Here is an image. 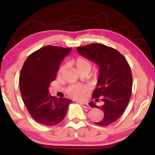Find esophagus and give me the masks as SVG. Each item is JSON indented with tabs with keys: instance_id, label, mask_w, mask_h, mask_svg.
<instances>
[{
	"instance_id": "34e87169",
	"label": "esophagus",
	"mask_w": 155,
	"mask_h": 155,
	"mask_svg": "<svg viewBox=\"0 0 155 155\" xmlns=\"http://www.w3.org/2000/svg\"><path fill=\"white\" fill-rule=\"evenodd\" d=\"M80 104L81 106H82L83 107H84V108H85V109H91V107L89 106V104H87V103H80Z\"/></svg>"
}]
</instances>
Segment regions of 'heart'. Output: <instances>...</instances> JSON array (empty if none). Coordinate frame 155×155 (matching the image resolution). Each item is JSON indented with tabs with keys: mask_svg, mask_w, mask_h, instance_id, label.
Listing matches in <instances>:
<instances>
[{
	"mask_svg": "<svg viewBox=\"0 0 155 155\" xmlns=\"http://www.w3.org/2000/svg\"><path fill=\"white\" fill-rule=\"evenodd\" d=\"M71 64L74 65L77 71L81 74L83 73H87L90 71L91 68V63L87 58L82 56L78 57L77 59L73 60ZM65 69V66L63 65L59 70V73H61ZM87 91V88L81 85H73L68 87L66 92L68 96L75 100H82L85 97V94Z\"/></svg>",
	"mask_w": 155,
	"mask_h": 155,
	"instance_id": "obj_1",
	"label": "heart"
}]
</instances>
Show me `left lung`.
<instances>
[{
	"mask_svg": "<svg viewBox=\"0 0 155 155\" xmlns=\"http://www.w3.org/2000/svg\"><path fill=\"white\" fill-rule=\"evenodd\" d=\"M77 49L81 55L100 67L92 98L96 102L101 101L102 104L98 106L94 102L89 104L104 113L103 120L94 123L107 127L122 116L129 103L133 85L130 65L119 51L103 44L93 43Z\"/></svg>",
	"mask_w": 155,
	"mask_h": 155,
	"instance_id": "obj_1",
	"label": "left lung"
}]
</instances>
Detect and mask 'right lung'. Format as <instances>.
<instances>
[{
	"label": "right lung",
	"instance_id": "add662e5",
	"mask_svg": "<svg viewBox=\"0 0 155 155\" xmlns=\"http://www.w3.org/2000/svg\"><path fill=\"white\" fill-rule=\"evenodd\" d=\"M71 48L46 46L31 53L25 61L20 74L22 101L31 117L41 124L54 126L65 116L72 101L48 94L50 83Z\"/></svg>",
	"mask_w": 155,
	"mask_h": 155
}]
</instances>
